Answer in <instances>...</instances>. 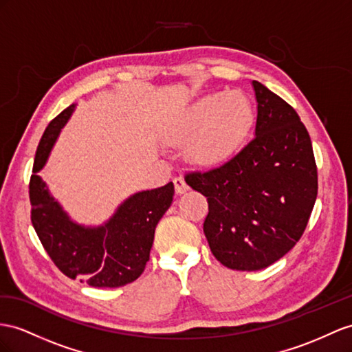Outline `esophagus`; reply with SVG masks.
Segmentation results:
<instances>
[{"label":"esophagus","instance_id":"1","mask_svg":"<svg viewBox=\"0 0 352 352\" xmlns=\"http://www.w3.org/2000/svg\"><path fill=\"white\" fill-rule=\"evenodd\" d=\"M174 187H175V193L177 195H182V193H186L188 190V186L186 183V179L183 177H175L174 179Z\"/></svg>","mask_w":352,"mask_h":352}]
</instances>
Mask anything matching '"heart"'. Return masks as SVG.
I'll return each mask as SVG.
<instances>
[{"label": "heart", "instance_id": "heart-1", "mask_svg": "<svg viewBox=\"0 0 352 352\" xmlns=\"http://www.w3.org/2000/svg\"><path fill=\"white\" fill-rule=\"evenodd\" d=\"M250 104L235 92L206 95L175 126V138L190 142L188 155L201 165H219L233 156L250 129Z\"/></svg>", "mask_w": 352, "mask_h": 352}]
</instances>
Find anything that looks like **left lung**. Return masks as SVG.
Segmentation results:
<instances>
[{"label":"left lung","instance_id":"left-lung-1","mask_svg":"<svg viewBox=\"0 0 352 352\" xmlns=\"http://www.w3.org/2000/svg\"><path fill=\"white\" fill-rule=\"evenodd\" d=\"M254 138L226 164L186 183L208 201L204 233L233 270H260L300 239L318 192L312 142L294 108L258 82Z\"/></svg>","mask_w":352,"mask_h":352}]
</instances>
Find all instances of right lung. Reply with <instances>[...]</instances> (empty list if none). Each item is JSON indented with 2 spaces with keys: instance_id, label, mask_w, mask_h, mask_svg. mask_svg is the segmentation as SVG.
<instances>
[{
  "instance_id": "1",
  "label": "right lung",
  "mask_w": 352,
  "mask_h": 352,
  "mask_svg": "<svg viewBox=\"0 0 352 352\" xmlns=\"http://www.w3.org/2000/svg\"><path fill=\"white\" fill-rule=\"evenodd\" d=\"M74 108L69 105L49 123L35 153L30 182L31 221L62 274L92 287H122L146 269L155 229L173 204L174 184L132 195L102 226L74 223L37 175Z\"/></svg>"
}]
</instances>
